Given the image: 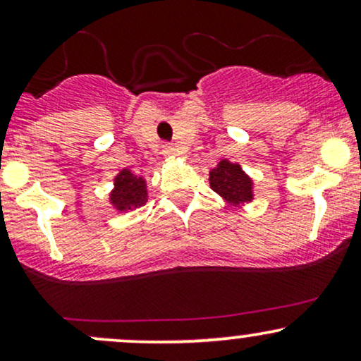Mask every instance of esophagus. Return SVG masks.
I'll return each mask as SVG.
<instances>
[{"instance_id":"esophagus-1","label":"esophagus","mask_w":361,"mask_h":361,"mask_svg":"<svg viewBox=\"0 0 361 361\" xmlns=\"http://www.w3.org/2000/svg\"><path fill=\"white\" fill-rule=\"evenodd\" d=\"M163 152L166 156H171V154H175V147L171 146V144H164L163 146Z\"/></svg>"}]
</instances>
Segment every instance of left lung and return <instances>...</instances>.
I'll list each match as a JSON object with an SVG mask.
<instances>
[{"label":"left lung","instance_id":"obj_1","mask_svg":"<svg viewBox=\"0 0 361 361\" xmlns=\"http://www.w3.org/2000/svg\"><path fill=\"white\" fill-rule=\"evenodd\" d=\"M210 188L231 205H243L252 200V180L238 163L222 159L209 173Z\"/></svg>","mask_w":361,"mask_h":361}]
</instances>
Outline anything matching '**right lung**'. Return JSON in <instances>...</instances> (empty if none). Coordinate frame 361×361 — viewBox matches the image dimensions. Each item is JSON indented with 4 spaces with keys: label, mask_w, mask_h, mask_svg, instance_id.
Wrapping results in <instances>:
<instances>
[{
    "label": "right lung",
    "mask_w": 361,
    "mask_h": 361,
    "mask_svg": "<svg viewBox=\"0 0 361 361\" xmlns=\"http://www.w3.org/2000/svg\"><path fill=\"white\" fill-rule=\"evenodd\" d=\"M114 190L110 193V204L118 212H128L147 202L146 180L142 176L134 175L128 169H122L115 176Z\"/></svg>",
    "instance_id": "right-lung-1"
}]
</instances>
